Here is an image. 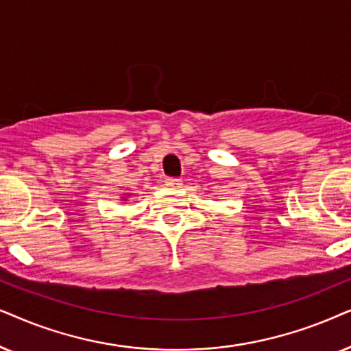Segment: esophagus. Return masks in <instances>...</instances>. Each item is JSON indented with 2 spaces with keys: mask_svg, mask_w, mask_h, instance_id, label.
<instances>
[{
  "mask_svg": "<svg viewBox=\"0 0 351 351\" xmlns=\"http://www.w3.org/2000/svg\"><path fill=\"white\" fill-rule=\"evenodd\" d=\"M165 184L168 186V188L180 189L181 186H183V180L181 178H165Z\"/></svg>",
  "mask_w": 351,
  "mask_h": 351,
  "instance_id": "1",
  "label": "esophagus"
}]
</instances>
